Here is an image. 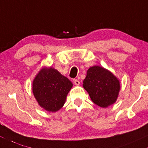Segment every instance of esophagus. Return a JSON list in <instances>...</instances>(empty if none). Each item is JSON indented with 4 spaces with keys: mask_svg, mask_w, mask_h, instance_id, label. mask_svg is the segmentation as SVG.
I'll return each instance as SVG.
<instances>
[{
    "mask_svg": "<svg viewBox=\"0 0 148 148\" xmlns=\"http://www.w3.org/2000/svg\"><path fill=\"white\" fill-rule=\"evenodd\" d=\"M73 82H74V84H75V85H79V83H80V82H79L77 79H74Z\"/></svg>",
    "mask_w": 148,
    "mask_h": 148,
    "instance_id": "34e87169",
    "label": "esophagus"
}]
</instances>
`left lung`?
Here are the masks:
<instances>
[{
	"mask_svg": "<svg viewBox=\"0 0 148 148\" xmlns=\"http://www.w3.org/2000/svg\"><path fill=\"white\" fill-rule=\"evenodd\" d=\"M82 86L93 102L101 108H108L114 103L120 90L118 78L110 71L99 66L87 70Z\"/></svg>",
	"mask_w": 148,
	"mask_h": 148,
	"instance_id": "obj_1",
	"label": "left lung"
}]
</instances>
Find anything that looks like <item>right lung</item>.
<instances>
[{"label": "right lung", "instance_id": "1", "mask_svg": "<svg viewBox=\"0 0 148 148\" xmlns=\"http://www.w3.org/2000/svg\"><path fill=\"white\" fill-rule=\"evenodd\" d=\"M73 83L52 67H43L34 79L32 91L38 103L49 112L59 110L65 103Z\"/></svg>", "mask_w": 148, "mask_h": 148}]
</instances>
